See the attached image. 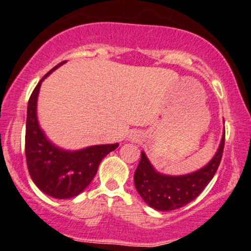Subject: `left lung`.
Instances as JSON below:
<instances>
[{
  "label": "left lung",
  "mask_w": 251,
  "mask_h": 251,
  "mask_svg": "<svg viewBox=\"0 0 251 251\" xmlns=\"http://www.w3.org/2000/svg\"><path fill=\"white\" fill-rule=\"evenodd\" d=\"M225 137L226 135L223 134L216 155L207 166L195 173L182 176H169L157 173L142 151L134 175L137 193L149 207L161 211L175 210L194 201L217 172L225 149Z\"/></svg>",
  "instance_id": "1"
}]
</instances>
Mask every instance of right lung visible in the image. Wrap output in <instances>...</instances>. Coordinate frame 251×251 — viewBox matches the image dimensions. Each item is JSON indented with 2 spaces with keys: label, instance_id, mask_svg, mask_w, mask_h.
<instances>
[{
  "label": "right lung",
  "instance_id": "obj_1",
  "mask_svg": "<svg viewBox=\"0 0 251 251\" xmlns=\"http://www.w3.org/2000/svg\"><path fill=\"white\" fill-rule=\"evenodd\" d=\"M64 62L52 68L32 91L25 125V158L30 177L44 194L61 200L81 194L93 181L103 158L119 147V143L101 144L68 151L56 147L46 137L38 126L36 115L38 91L43 79Z\"/></svg>",
  "mask_w": 251,
  "mask_h": 251
}]
</instances>
